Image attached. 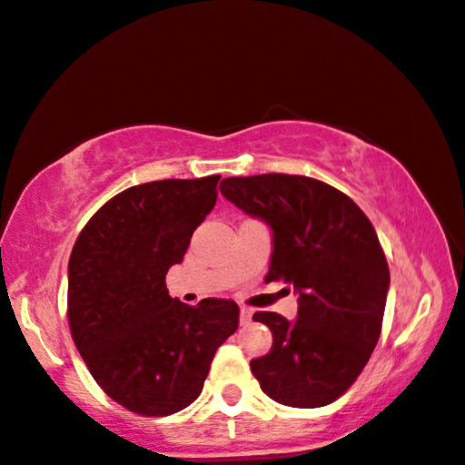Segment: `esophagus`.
Listing matches in <instances>:
<instances>
[{"mask_svg":"<svg viewBox=\"0 0 465 465\" xmlns=\"http://www.w3.org/2000/svg\"><path fill=\"white\" fill-rule=\"evenodd\" d=\"M252 320V310L250 308H242L240 310V324H248V322Z\"/></svg>","mask_w":465,"mask_h":465,"instance_id":"34e87169","label":"esophagus"}]
</instances>
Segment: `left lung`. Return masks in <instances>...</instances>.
Segmentation results:
<instances>
[{
  "mask_svg": "<svg viewBox=\"0 0 465 465\" xmlns=\"http://www.w3.org/2000/svg\"><path fill=\"white\" fill-rule=\"evenodd\" d=\"M222 194L272 232L266 281L293 285L297 318L256 312L271 328L269 355L250 369L266 396L293 408L334 402L380 341L390 269L355 201L308 176L225 178Z\"/></svg>",
  "mask_w": 465,
  "mask_h": 465,
  "instance_id": "left-lung-1",
  "label": "left lung"
}]
</instances>
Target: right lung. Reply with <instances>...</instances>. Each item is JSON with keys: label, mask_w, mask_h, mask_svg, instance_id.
<instances>
[{"label": "right lung", "mask_w": 465, "mask_h": 465, "mask_svg": "<svg viewBox=\"0 0 465 465\" xmlns=\"http://www.w3.org/2000/svg\"><path fill=\"white\" fill-rule=\"evenodd\" d=\"M222 176L131 186L96 211L69 256L67 318L96 383L141 416H168L201 396L211 361L238 330L232 299L186 305L166 274L211 213Z\"/></svg>", "instance_id": "right-lung-1"}]
</instances>
